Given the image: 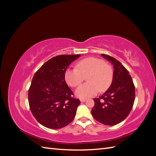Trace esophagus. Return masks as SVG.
I'll list each match as a JSON object with an SVG mask.
<instances>
[{"instance_id": "esophagus-1", "label": "esophagus", "mask_w": 156, "mask_h": 156, "mask_svg": "<svg viewBox=\"0 0 156 156\" xmlns=\"http://www.w3.org/2000/svg\"><path fill=\"white\" fill-rule=\"evenodd\" d=\"M80 101H81V102H85L87 101V100H86V99H81Z\"/></svg>"}]
</instances>
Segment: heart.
I'll list each match as a JSON object with an SVG mask.
<instances>
[{"mask_svg":"<svg viewBox=\"0 0 156 156\" xmlns=\"http://www.w3.org/2000/svg\"><path fill=\"white\" fill-rule=\"evenodd\" d=\"M77 68H69L64 73L65 81L72 87H77L87 76L88 83L79 86L75 90L76 96L85 99L96 96L99 90L105 91L112 81L113 72L109 65L101 59L90 57L77 64Z\"/></svg>","mask_w":156,"mask_h":156,"instance_id":"1","label":"heart"}]
</instances>
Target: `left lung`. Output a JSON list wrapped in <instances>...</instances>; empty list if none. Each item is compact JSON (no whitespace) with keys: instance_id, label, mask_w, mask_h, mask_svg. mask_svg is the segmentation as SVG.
I'll return each mask as SVG.
<instances>
[{"instance_id":"left-lung-1","label":"left lung","mask_w":156,"mask_h":156,"mask_svg":"<svg viewBox=\"0 0 156 156\" xmlns=\"http://www.w3.org/2000/svg\"><path fill=\"white\" fill-rule=\"evenodd\" d=\"M114 68L112 81L107 90L99 98H94L95 104L91 111L93 117L100 123L115 126L129 115L133 107L135 90L131 77L119 60L101 54Z\"/></svg>"}]
</instances>
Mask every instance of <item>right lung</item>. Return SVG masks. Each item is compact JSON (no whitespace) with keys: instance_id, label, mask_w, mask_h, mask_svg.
<instances>
[{"instance_id":"add662e5","label":"right lung","mask_w":156,"mask_h":156,"mask_svg":"<svg viewBox=\"0 0 156 156\" xmlns=\"http://www.w3.org/2000/svg\"><path fill=\"white\" fill-rule=\"evenodd\" d=\"M81 55H59L52 58L37 71L29 90V103L33 116L49 129L68 125L76 114L80 100L65 81L69 65Z\"/></svg>"}]
</instances>
